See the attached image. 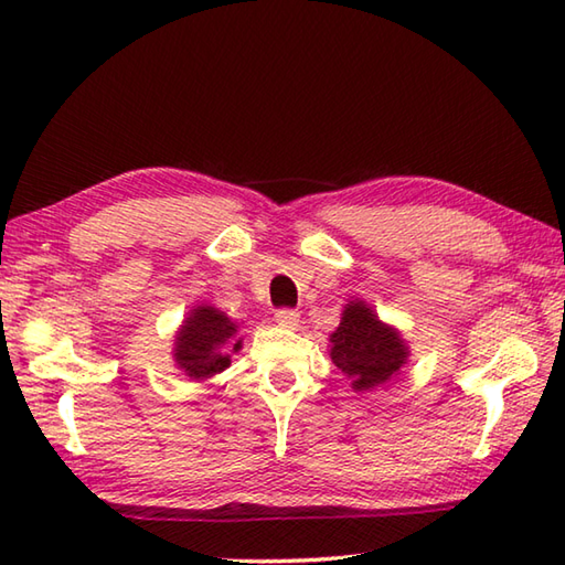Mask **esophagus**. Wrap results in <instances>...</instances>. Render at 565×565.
<instances>
[{
    "label": "esophagus",
    "mask_w": 565,
    "mask_h": 565,
    "mask_svg": "<svg viewBox=\"0 0 565 565\" xmlns=\"http://www.w3.org/2000/svg\"><path fill=\"white\" fill-rule=\"evenodd\" d=\"M298 318L301 316H298V310H294V308H279L274 313V320L279 322L281 328H289V330H294L298 326Z\"/></svg>",
    "instance_id": "obj_1"
}]
</instances>
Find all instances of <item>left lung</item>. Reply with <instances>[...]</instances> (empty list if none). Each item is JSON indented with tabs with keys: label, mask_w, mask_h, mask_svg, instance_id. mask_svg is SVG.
Here are the masks:
<instances>
[{
	"label": "left lung",
	"mask_w": 565,
	"mask_h": 565,
	"mask_svg": "<svg viewBox=\"0 0 565 565\" xmlns=\"http://www.w3.org/2000/svg\"><path fill=\"white\" fill-rule=\"evenodd\" d=\"M330 342L332 364L362 393L391 381L411 356L401 332L381 322L359 298L344 306L340 328L330 334Z\"/></svg>",
	"instance_id": "obj_1"
}]
</instances>
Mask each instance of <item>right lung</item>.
<instances>
[{
  "instance_id": "1",
  "label": "right lung",
  "mask_w": 565,
  "mask_h": 565,
  "mask_svg": "<svg viewBox=\"0 0 565 565\" xmlns=\"http://www.w3.org/2000/svg\"><path fill=\"white\" fill-rule=\"evenodd\" d=\"M237 326L223 310L201 303L191 310L174 338V362L189 379H211L231 366V354L243 347Z\"/></svg>"
}]
</instances>
